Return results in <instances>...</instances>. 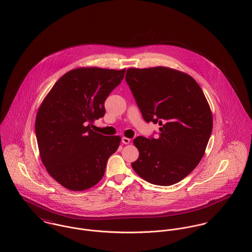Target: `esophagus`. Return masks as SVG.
Returning <instances> with one entry per match:
<instances>
[{"instance_id":"esophagus-1","label":"esophagus","mask_w":252,"mask_h":252,"mask_svg":"<svg viewBox=\"0 0 252 252\" xmlns=\"http://www.w3.org/2000/svg\"><path fill=\"white\" fill-rule=\"evenodd\" d=\"M130 142H131V140H130L129 138H126V137H123V138H122V143H123V144H130Z\"/></svg>"}]
</instances>
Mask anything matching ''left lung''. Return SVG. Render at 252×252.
I'll return each instance as SVG.
<instances>
[{
	"label": "left lung",
	"mask_w": 252,
	"mask_h": 252,
	"mask_svg": "<svg viewBox=\"0 0 252 252\" xmlns=\"http://www.w3.org/2000/svg\"><path fill=\"white\" fill-rule=\"evenodd\" d=\"M125 79L146 122L159 124L157 139L137 137L134 171L155 185H172L200 163L213 131L205 94L189 74L167 67L129 68Z\"/></svg>",
	"instance_id": "1"
}]
</instances>
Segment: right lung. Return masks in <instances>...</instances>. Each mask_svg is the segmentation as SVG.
<instances>
[{
  "mask_svg": "<svg viewBox=\"0 0 252 252\" xmlns=\"http://www.w3.org/2000/svg\"><path fill=\"white\" fill-rule=\"evenodd\" d=\"M124 73L125 69H73L56 81L37 109L39 156L48 174L63 187L83 191L104 177L121 138L94 132L88 123L105 115V101Z\"/></svg>",
  "mask_w": 252,
  "mask_h": 252,
  "instance_id": "add662e5",
  "label": "right lung"
}]
</instances>
